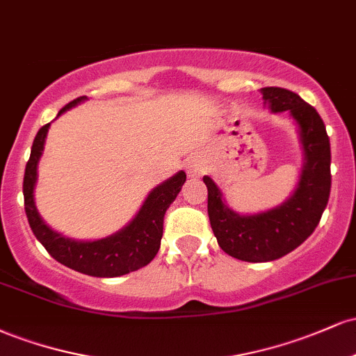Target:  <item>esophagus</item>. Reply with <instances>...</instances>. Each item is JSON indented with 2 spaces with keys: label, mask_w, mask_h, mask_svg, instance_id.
<instances>
[{
  "label": "esophagus",
  "mask_w": 356,
  "mask_h": 356,
  "mask_svg": "<svg viewBox=\"0 0 356 356\" xmlns=\"http://www.w3.org/2000/svg\"><path fill=\"white\" fill-rule=\"evenodd\" d=\"M207 172V165L204 164L201 159H191L189 162H187V174H189V177H201Z\"/></svg>",
  "instance_id": "esophagus-1"
}]
</instances>
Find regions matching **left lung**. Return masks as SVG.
Returning a JSON list of instances; mask_svg holds the SVG:
<instances>
[{
	"label": "left lung",
	"instance_id": "left-lung-1",
	"mask_svg": "<svg viewBox=\"0 0 356 356\" xmlns=\"http://www.w3.org/2000/svg\"><path fill=\"white\" fill-rule=\"evenodd\" d=\"M273 113L289 112L295 118L303 149L300 182L288 201L252 216H241L226 204L211 177L207 214L218 244L224 252L248 263H266L283 257L313 234L328 204L332 189V150L320 113L295 92L280 87L261 88Z\"/></svg>",
	"mask_w": 356,
	"mask_h": 356
}]
</instances>
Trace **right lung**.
Here are the masks:
<instances>
[{
	"mask_svg": "<svg viewBox=\"0 0 356 356\" xmlns=\"http://www.w3.org/2000/svg\"><path fill=\"white\" fill-rule=\"evenodd\" d=\"M85 100L87 97H79L67 104L58 112V117ZM48 129L50 124L43 125L36 134L23 179L24 212L36 239L43 244L53 259L88 276L117 277L147 266L161 248L165 211L181 192L186 182V172L181 170L150 191L136 218L115 234L97 241L70 239L48 227L35 206L36 167L43 154Z\"/></svg>",
	"mask_w": 356,
	"mask_h": 356,
	"instance_id": "right-lung-1",
	"label": "right lung"
}]
</instances>
